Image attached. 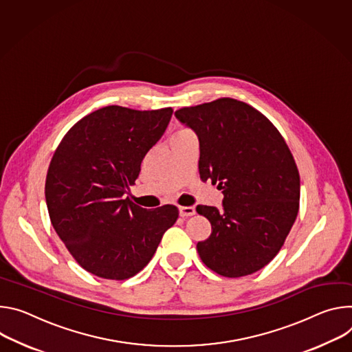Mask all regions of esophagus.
<instances>
[{
	"instance_id": "1",
	"label": "esophagus",
	"mask_w": 352,
	"mask_h": 352,
	"mask_svg": "<svg viewBox=\"0 0 352 352\" xmlns=\"http://www.w3.org/2000/svg\"><path fill=\"white\" fill-rule=\"evenodd\" d=\"M179 214L183 218L191 217V215L196 214V208H194V207H179Z\"/></svg>"
}]
</instances>
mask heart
Segmentation results:
<instances>
[{
	"mask_svg": "<svg viewBox=\"0 0 352 352\" xmlns=\"http://www.w3.org/2000/svg\"><path fill=\"white\" fill-rule=\"evenodd\" d=\"M188 133H191V131L187 130V129H179L175 135H183V134H188Z\"/></svg>",
	"mask_w": 352,
	"mask_h": 352,
	"instance_id": "b5f03b06",
	"label": "heart"
}]
</instances>
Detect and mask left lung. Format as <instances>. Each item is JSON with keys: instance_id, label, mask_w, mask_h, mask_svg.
Returning a JSON list of instances; mask_svg holds the SVG:
<instances>
[{"instance_id": "8db88e82", "label": "left lung", "mask_w": 352, "mask_h": 352, "mask_svg": "<svg viewBox=\"0 0 352 352\" xmlns=\"http://www.w3.org/2000/svg\"><path fill=\"white\" fill-rule=\"evenodd\" d=\"M200 141L199 172L222 190V210L197 206L211 235L197 243L203 263L217 274L238 278L277 256L296 219L300 197L294 156L264 114L221 98L176 110Z\"/></svg>"}]
</instances>
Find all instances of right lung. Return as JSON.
Listing matches in <instances>:
<instances>
[{
    "label": "right lung",
    "mask_w": 352,
    "mask_h": 352,
    "mask_svg": "<svg viewBox=\"0 0 352 352\" xmlns=\"http://www.w3.org/2000/svg\"><path fill=\"white\" fill-rule=\"evenodd\" d=\"M173 109L106 106L75 123L57 146L45 194L52 225L84 270L106 280L134 277L152 258L179 210H145L123 196Z\"/></svg>",
    "instance_id": "1"
}]
</instances>
